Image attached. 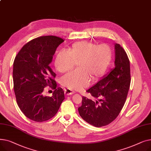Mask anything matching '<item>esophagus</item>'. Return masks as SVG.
<instances>
[{
  "instance_id": "obj_1",
  "label": "esophagus",
  "mask_w": 151,
  "mask_h": 151,
  "mask_svg": "<svg viewBox=\"0 0 151 151\" xmlns=\"http://www.w3.org/2000/svg\"><path fill=\"white\" fill-rule=\"evenodd\" d=\"M64 92L66 96H70V95H72L75 93V92L73 91H71L69 89H66L64 90Z\"/></svg>"
}]
</instances>
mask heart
<instances>
[{
  "label": "heart",
  "instance_id": "b5f03b06",
  "mask_svg": "<svg viewBox=\"0 0 151 151\" xmlns=\"http://www.w3.org/2000/svg\"><path fill=\"white\" fill-rule=\"evenodd\" d=\"M111 59L112 51L108 45L80 42L73 44L68 52L59 51L54 65L58 71L64 73L78 63L79 69L63 76L60 83L69 89L79 91L88 87L92 79L96 81L104 76Z\"/></svg>",
  "mask_w": 151,
  "mask_h": 151
}]
</instances>
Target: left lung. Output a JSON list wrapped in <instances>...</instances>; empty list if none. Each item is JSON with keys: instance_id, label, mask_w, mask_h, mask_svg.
<instances>
[{"instance_id": "1", "label": "left lung", "mask_w": 151, "mask_h": 151, "mask_svg": "<svg viewBox=\"0 0 151 151\" xmlns=\"http://www.w3.org/2000/svg\"><path fill=\"white\" fill-rule=\"evenodd\" d=\"M115 67L87 91L96 99L83 97L78 108L80 116L89 124L101 127L112 122L119 114L130 85V61L122 47L114 45Z\"/></svg>"}]
</instances>
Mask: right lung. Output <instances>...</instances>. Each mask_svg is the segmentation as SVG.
Listing matches in <instances>:
<instances>
[{
  "label": "right lung",
  "mask_w": 151,
  "mask_h": 151,
  "mask_svg": "<svg viewBox=\"0 0 151 151\" xmlns=\"http://www.w3.org/2000/svg\"><path fill=\"white\" fill-rule=\"evenodd\" d=\"M63 41L55 36L38 37L24 46L14 59L13 80L16 99L23 114L34 121L52 118L65 99L63 89L56 88L53 79L56 75L50 67L55 50ZM47 85L55 89L51 97L42 95Z\"/></svg>",
  "instance_id": "obj_1"
}]
</instances>
